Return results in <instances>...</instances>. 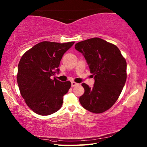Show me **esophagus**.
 <instances>
[{
  "label": "esophagus",
  "mask_w": 147,
  "mask_h": 147,
  "mask_svg": "<svg viewBox=\"0 0 147 147\" xmlns=\"http://www.w3.org/2000/svg\"><path fill=\"white\" fill-rule=\"evenodd\" d=\"M78 85H79V84L76 83V82H71V86H72V87L76 86Z\"/></svg>",
  "instance_id": "obj_1"
}]
</instances>
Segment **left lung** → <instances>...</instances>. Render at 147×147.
I'll list each match as a JSON object with an SVG mask.
<instances>
[{
  "mask_svg": "<svg viewBox=\"0 0 147 147\" xmlns=\"http://www.w3.org/2000/svg\"><path fill=\"white\" fill-rule=\"evenodd\" d=\"M75 49L84 55L95 79L92 88L82 84L85 92L80 104L93 113H102L115 104L123 90L127 78L126 59L117 46L100 38L80 42Z\"/></svg>",
  "mask_w": 147,
  "mask_h": 147,
  "instance_id": "1",
  "label": "left lung"
}]
</instances>
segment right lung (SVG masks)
<instances>
[{"instance_id":"right-lung-1","label":"right lung","mask_w":147,"mask_h":147,"mask_svg":"<svg viewBox=\"0 0 147 147\" xmlns=\"http://www.w3.org/2000/svg\"><path fill=\"white\" fill-rule=\"evenodd\" d=\"M74 43L42 42L21 57L17 74L19 89L26 105L37 114L48 115L61 108L71 83L51 76L59 73L62 55Z\"/></svg>"}]
</instances>
